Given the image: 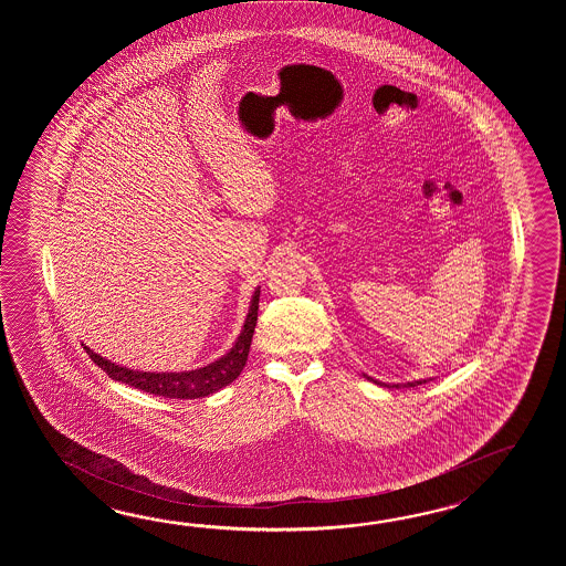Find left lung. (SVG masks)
Masks as SVG:
<instances>
[{"label": "left lung", "mask_w": 566, "mask_h": 566, "mask_svg": "<svg viewBox=\"0 0 566 566\" xmlns=\"http://www.w3.org/2000/svg\"><path fill=\"white\" fill-rule=\"evenodd\" d=\"M364 376H366L370 382H374V385L386 386V388H400V386H409L410 388V386H419L422 385V382H427V380H415V382H407V385H385V382H380V380H374L368 374H364Z\"/></svg>", "instance_id": "obj_1"}]
</instances>
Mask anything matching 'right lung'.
Here are the masks:
<instances>
[{"instance_id":"right-lung-1","label":"right lung","mask_w":566,"mask_h":566,"mask_svg":"<svg viewBox=\"0 0 566 566\" xmlns=\"http://www.w3.org/2000/svg\"><path fill=\"white\" fill-rule=\"evenodd\" d=\"M259 295L261 289L256 287L249 315L242 325L241 336L237 337L234 346L230 348L229 354H224L217 361L208 364L205 368L190 370V373H137L117 366L111 360L101 358L93 349L86 348V354L91 356V360L95 361L98 368H103L108 374V378L123 382V385L139 388L149 395L166 398H202L218 392L220 388L229 386L232 380L239 378L242 373L247 358H249V349L253 342L254 325H256V313H259Z\"/></svg>"}]
</instances>
